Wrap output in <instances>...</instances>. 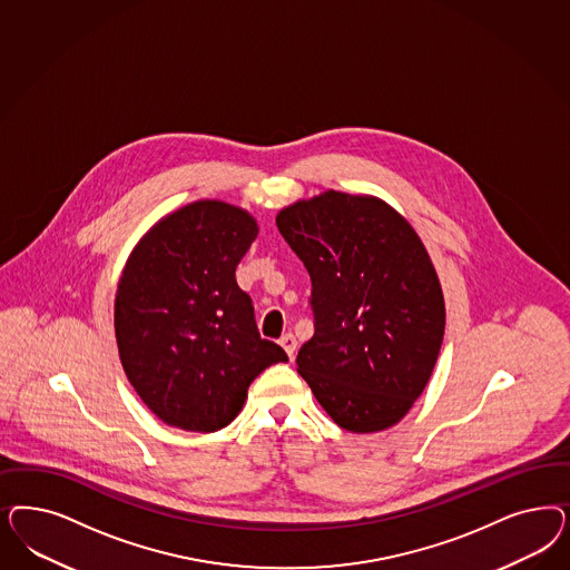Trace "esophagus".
Segmentation results:
<instances>
[{
    "mask_svg": "<svg viewBox=\"0 0 570 570\" xmlns=\"http://www.w3.org/2000/svg\"><path fill=\"white\" fill-rule=\"evenodd\" d=\"M278 344L283 346L285 352H287V356H289V358H294V352L295 346H297V342H295V337L292 335V333H285V335L278 340Z\"/></svg>",
    "mask_w": 570,
    "mask_h": 570,
    "instance_id": "1",
    "label": "esophagus"
}]
</instances>
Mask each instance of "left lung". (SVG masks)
<instances>
[{"label":"left lung","mask_w":570,"mask_h":570,"mask_svg":"<svg viewBox=\"0 0 570 570\" xmlns=\"http://www.w3.org/2000/svg\"><path fill=\"white\" fill-rule=\"evenodd\" d=\"M276 226L313 281L314 335L297 373L340 428H392L420 399L444 335L422 239L386 202L340 190L281 209Z\"/></svg>","instance_id":"obj_1"}]
</instances>
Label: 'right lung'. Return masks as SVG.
<instances>
[{
  "instance_id": "add662e5",
  "label": "right lung",
  "mask_w": 570,
  "mask_h": 570,
  "mask_svg": "<svg viewBox=\"0 0 570 570\" xmlns=\"http://www.w3.org/2000/svg\"><path fill=\"white\" fill-rule=\"evenodd\" d=\"M257 222L224 202L188 203L129 254L115 297V337L129 384L167 425L216 432L239 415L247 387L287 354L262 340L237 285Z\"/></svg>"
}]
</instances>
